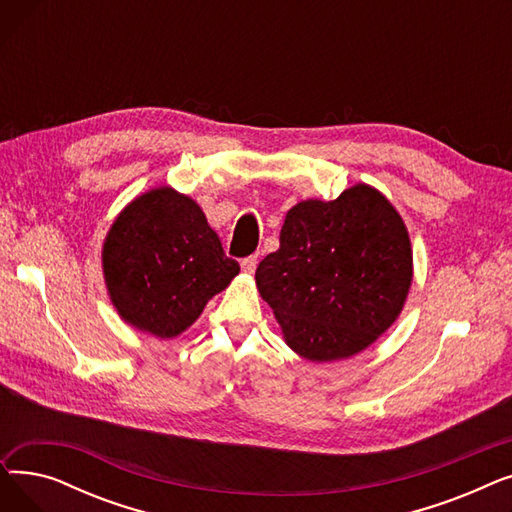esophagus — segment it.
Wrapping results in <instances>:
<instances>
[{
    "label": "esophagus",
    "instance_id": "obj_1",
    "mask_svg": "<svg viewBox=\"0 0 512 512\" xmlns=\"http://www.w3.org/2000/svg\"><path fill=\"white\" fill-rule=\"evenodd\" d=\"M240 267H242V272H245V274H253L255 267H257V255H251V257L242 259Z\"/></svg>",
    "mask_w": 512,
    "mask_h": 512
}]
</instances>
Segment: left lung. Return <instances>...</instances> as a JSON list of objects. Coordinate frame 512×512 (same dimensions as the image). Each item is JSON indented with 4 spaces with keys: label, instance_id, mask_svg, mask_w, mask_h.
Wrapping results in <instances>:
<instances>
[{
    "label": "left lung",
    "instance_id": "left-lung-1",
    "mask_svg": "<svg viewBox=\"0 0 512 512\" xmlns=\"http://www.w3.org/2000/svg\"><path fill=\"white\" fill-rule=\"evenodd\" d=\"M284 342L313 363L355 357L398 319L413 282L409 230L369 184L288 209L280 249L255 272Z\"/></svg>",
    "mask_w": 512,
    "mask_h": 512
}]
</instances>
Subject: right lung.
I'll list each match as a JSON object with an SVG mask.
<instances>
[{
  "mask_svg": "<svg viewBox=\"0 0 512 512\" xmlns=\"http://www.w3.org/2000/svg\"><path fill=\"white\" fill-rule=\"evenodd\" d=\"M101 265L118 315L161 340L191 328L240 272L199 203L172 186L151 188L116 215Z\"/></svg>",
  "mask_w": 512,
  "mask_h": 512,
  "instance_id": "1",
  "label": "right lung"
}]
</instances>
